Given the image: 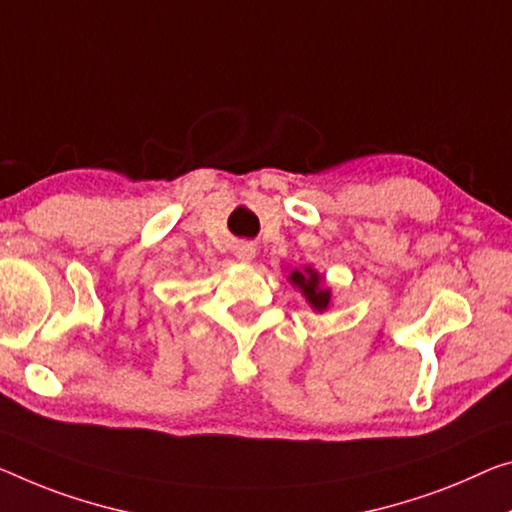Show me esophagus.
<instances>
[{
    "label": "esophagus",
    "mask_w": 512,
    "mask_h": 512,
    "mask_svg": "<svg viewBox=\"0 0 512 512\" xmlns=\"http://www.w3.org/2000/svg\"><path fill=\"white\" fill-rule=\"evenodd\" d=\"M235 256H238L240 261H251V258L256 256V247L251 245V242H240V245H235Z\"/></svg>",
    "instance_id": "obj_1"
}]
</instances>
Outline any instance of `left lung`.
Wrapping results in <instances>:
<instances>
[{
	"label": "left lung",
	"instance_id": "1",
	"mask_svg": "<svg viewBox=\"0 0 512 512\" xmlns=\"http://www.w3.org/2000/svg\"><path fill=\"white\" fill-rule=\"evenodd\" d=\"M290 279H293V283L297 288L302 290L306 300H309V304L313 306V309L318 311H325L327 304H329V290L320 288V277L313 270H306L304 274L302 272H293L290 274Z\"/></svg>",
	"mask_w": 512,
	"mask_h": 512
}]
</instances>
